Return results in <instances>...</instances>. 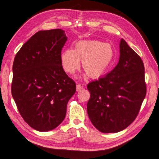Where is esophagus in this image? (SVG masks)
<instances>
[{"mask_svg":"<svg viewBox=\"0 0 159 159\" xmlns=\"http://www.w3.org/2000/svg\"><path fill=\"white\" fill-rule=\"evenodd\" d=\"M82 88H83V86L81 84H77L76 85V90H77V91H80V90H82Z\"/></svg>","mask_w":159,"mask_h":159,"instance_id":"1","label":"esophagus"}]
</instances>
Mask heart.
Here are the masks:
<instances>
[{
	"label": "heart",
	"mask_w": 159,
	"mask_h": 159,
	"mask_svg": "<svg viewBox=\"0 0 159 159\" xmlns=\"http://www.w3.org/2000/svg\"><path fill=\"white\" fill-rule=\"evenodd\" d=\"M115 57L113 46L108 42L96 40H81L76 42L73 49L62 52L61 63L64 71L73 74L82 67L91 78H99L108 71Z\"/></svg>",
	"instance_id": "obj_1"
}]
</instances>
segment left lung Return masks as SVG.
Wrapping results in <instances>:
<instances>
[{"label":"left lung","mask_w":159,"mask_h":159,"mask_svg":"<svg viewBox=\"0 0 159 159\" xmlns=\"http://www.w3.org/2000/svg\"><path fill=\"white\" fill-rule=\"evenodd\" d=\"M116 67L89 83L87 112L92 123L102 133L125 129L136 118L146 94L144 66L140 57L123 39Z\"/></svg>","instance_id":"8db88e82"}]
</instances>
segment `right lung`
<instances>
[{
  "instance_id": "add662e5",
  "label": "right lung",
  "mask_w": 159,
  "mask_h": 159,
  "mask_svg": "<svg viewBox=\"0 0 159 159\" xmlns=\"http://www.w3.org/2000/svg\"><path fill=\"white\" fill-rule=\"evenodd\" d=\"M67 40L61 29L39 31L15 55L11 93L24 121L39 131L52 130L66 115L68 101L76 91L61 63Z\"/></svg>"
}]
</instances>
